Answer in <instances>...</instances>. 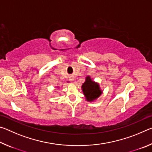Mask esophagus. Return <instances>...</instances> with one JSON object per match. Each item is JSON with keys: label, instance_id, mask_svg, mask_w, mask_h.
I'll list each match as a JSON object with an SVG mask.
<instances>
[{"label": "esophagus", "instance_id": "obj_1", "mask_svg": "<svg viewBox=\"0 0 152 152\" xmlns=\"http://www.w3.org/2000/svg\"><path fill=\"white\" fill-rule=\"evenodd\" d=\"M70 80H71V81H73V80H74V78H70Z\"/></svg>", "mask_w": 152, "mask_h": 152}]
</instances>
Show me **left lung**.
Returning <instances> with one entry per match:
<instances>
[{
	"instance_id": "obj_1",
	"label": "left lung",
	"mask_w": 152,
	"mask_h": 152,
	"mask_svg": "<svg viewBox=\"0 0 152 152\" xmlns=\"http://www.w3.org/2000/svg\"><path fill=\"white\" fill-rule=\"evenodd\" d=\"M82 92L86 97L87 101L92 102L98 99L102 94L99 84L92 80L89 76H86L85 82L82 84Z\"/></svg>"
}]
</instances>
